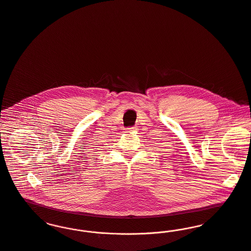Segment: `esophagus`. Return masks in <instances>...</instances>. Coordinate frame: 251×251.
<instances>
[{"instance_id":"1","label":"esophagus","mask_w":251,"mask_h":251,"mask_svg":"<svg viewBox=\"0 0 251 251\" xmlns=\"http://www.w3.org/2000/svg\"><path fill=\"white\" fill-rule=\"evenodd\" d=\"M137 129L136 127H129L125 129V133H131V132H135Z\"/></svg>"}]
</instances>
